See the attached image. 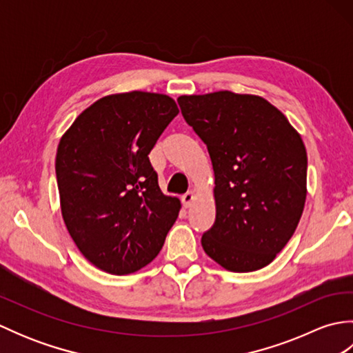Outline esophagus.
Masks as SVG:
<instances>
[{"mask_svg": "<svg viewBox=\"0 0 353 353\" xmlns=\"http://www.w3.org/2000/svg\"><path fill=\"white\" fill-rule=\"evenodd\" d=\"M192 201H194V194L192 192L183 194V196H182V205L185 208H190L192 205Z\"/></svg>", "mask_w": 353, "mask_h": 353, "instance_id": "esophagus-1", "label": "esophagus"}]
</instances>
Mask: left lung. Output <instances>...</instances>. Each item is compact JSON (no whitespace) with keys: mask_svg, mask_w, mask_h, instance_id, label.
<instances>
[{"mask_svg":"<svg viewBox=\"0 0 353 353\" xmlns=\"http://www.w3.org/2000/svg\"><path fill=\"white\" fill-rule=\"evenodd\" d=\"M205 142L215 177V221L203 250L229 272L268 265L301 220L308 157L301 134L258 95L219 91L177 99Z\"/></svg>","mask_w":353,"mask_h":353,"instance_id":"left-lung-1","label":"left lung"}]
</instances>
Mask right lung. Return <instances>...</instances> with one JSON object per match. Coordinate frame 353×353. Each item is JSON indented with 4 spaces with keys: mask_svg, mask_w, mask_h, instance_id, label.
Here are the masks:
<instances>
[{
    "mask_svg": "<svg viewBox=\"0 0 353 353\" xmlns=\"http://www.w3.org/2000/svg\"><path fill=\"white\" fill-rule=\"evenodd\" d=\"M179 114L168 95L112 94L63 133L56 177L65 226L81 254L110 274H130L161 252L181 200L165 196L148 154Z\"/></svg>",
    "mask_w": 353,
    "mask_h": 353,
    "instance_id": "right-lung-1",
    "label": "right lung"
}]
</instances>
